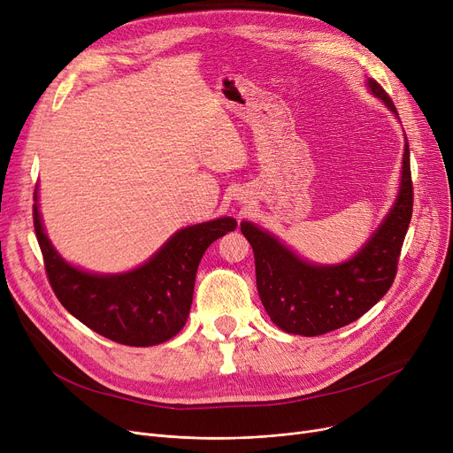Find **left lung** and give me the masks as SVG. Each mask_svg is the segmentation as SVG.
Returning <instances> with one entry per match:
<instances>
[{
  "label": "left lung",
  "mask_w": 453,
  "mask_h": 453,
  "mask_svg": "<svg viewBox=\"0 0 453 453\" xmlns=\"http://www.w3.org/2000/svg\"><path fill=\"white\" fill-rule=\"evenodd\" d=\"M367 88L398 119L384 88L372 79ZM400 174L398 196L386 219L354 257L340 265L308 263L275 234L251 222L241 224L255 255L258 297L280 330L299 336L326 334L362 318L388 294L413 212L408 139Z\"/></svg>",
  "instance_id": "1"
}]
</instances>
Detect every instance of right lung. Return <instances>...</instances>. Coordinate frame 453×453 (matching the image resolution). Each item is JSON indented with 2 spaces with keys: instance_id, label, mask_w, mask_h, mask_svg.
<instances>
[{
  "instance_id": "add662e5",
  "label": "right lung",
  "mask_w": 453,
  "mask_h": 453,
  "mask_svg": "<svg viewBox=\"0 0 453 453\" xmlns=\"http://www.w3.org/2000/svg\"><path fill=\"white\" fill-rule=\"evenodd\" d=\"M35 231L51 288L65 311L97 334L130 347L169 342L183 328L205 250L236 227L222 217L176 231L145 265L123 273H91L60 257L45 234L35 190Z\"/></svg>"
}]
</instances>
